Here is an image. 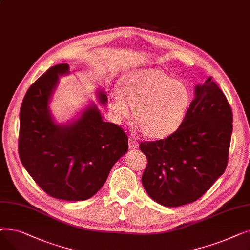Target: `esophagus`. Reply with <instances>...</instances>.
Returning a JSON list of instances; mask_svg holds the SVG:
<instances>
[{"instance_id": "34e87169", "label": "esophagus", "mask_w": 250, "mask_h": 250, "mask_svg": "<svg viewBox=\"0 0 250 250\" xmlns=\"http://www.w3.org/2000/svg\"><path fill=\"white\" fill-rule=\"evenodd\" d=\"M128 146H129L130 149H136V148L139 147V144H138V142L136 141V139L130 137V138L128 139Z\"/></svg>"}]
</instances>
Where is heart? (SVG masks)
Instances as JSON below:
<instances>
[{
	"label": "heart",
	"mask_w": 250,
	"mask_h": 250,
	"mask_svg": "<svg viewBox=\"0 0 250 250\" xmlns=\"http://www.w3.org/2000/svg\"><path fill=\"white\" fill-rule=\"evenodd\" d=\"M191 102L189 89L157 69L133 72L125 77L122 89L111 92L110 107L121 120L132 111L150 138L168 137L179 128Z\"/></svg>",
	"instance_id": "1"
}]
</instances>
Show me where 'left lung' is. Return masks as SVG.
Masks as SVG:
<instances>
[{"label": "left lung", "mask_w": 250, "mask_h": 250, "mask_svg": "<svg viewBox=\"0 0 250 250\" xmlns=\"http://www.w3.org/2000/svg\"><path fill=\"white\" fill-rule=\"evenodd\" d=\"M195 95L179 128L165 139L142 142L147 157L142 183L147 193L165 207L199 200L225 171L232 135L230 104L208 78Z\"/></svg>", "instance_id": "8db88e82"}]
</instances>
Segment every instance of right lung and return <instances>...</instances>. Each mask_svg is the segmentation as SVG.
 <instances>
[{"mask_svg": "<svg viewBox=\"0 0 250 250\" xmlns=\"http://www.w3.org/2000/svg\"><path fill=\"white\" fill-rule=\"evenodd\" d=\"M68 63L48 69L29 87L20 108L18 151L27 172L44 192L63 201H84L106 181L114 163L128 150L122 126L102 121L95 105L69 125L54 123L48 102ZM101 103L106 94L99 92Z\"/></svg>", "mask_w": 250, "mask_h": 250, "instance_id": "add662e5", "label": "right lung"}]
</instances>
